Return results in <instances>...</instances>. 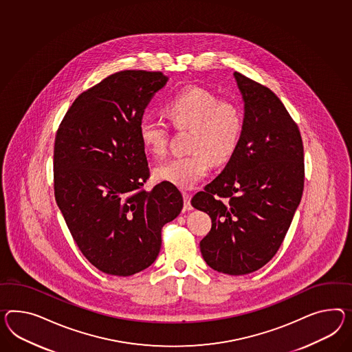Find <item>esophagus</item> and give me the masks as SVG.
<instances>
[{
    "label": "esophagus",
    "instance_id": "34e87169",
    "mask_svg": "<svg viewBox=\"0 0 352 352\" xmlns=\"http://www.w3.org/2000/svg\"><path fill=\"white\" fill-rule=\"evenodd\" d=\"M182 197H184V207H185V209H188V210H191L192 207H191V203H190V200H191L190 194L182 192Z\"/></svg>",
    "mask_w": 352,
    "mask_h": 352
}]
</instances>
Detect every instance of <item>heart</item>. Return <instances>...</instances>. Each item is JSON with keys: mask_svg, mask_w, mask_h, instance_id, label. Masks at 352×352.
Instances as JSON below:
<instances>
[{"mask_svg": "<svg viewBox=\"0 0 352 352\" xmlns=\"http://www.w3.org/2000/svg\"><path fill=\"white\" fill-rule=\"evenodd\" d=\"M164 113L173 126L190 130L188 151L155 168L160 180L190 189L210 170V161L225 163L240 144L243 130V109L237 102L221 100L214 91L190 87L164 104ZM139 138L146 152L155 157L167 153L170 126L158 118H143Z\"/></svg>", "mask_w": 352, "mask_h": 352, "instance_id": "1", "label": "heart"}]
</instances>
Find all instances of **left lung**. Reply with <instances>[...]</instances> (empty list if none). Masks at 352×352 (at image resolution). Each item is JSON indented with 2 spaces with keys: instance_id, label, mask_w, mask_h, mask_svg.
Instances as JSON below:
<instances>
[{
  "instance_id": "8db88e82",
  "label": "left lung",
  "mask_w": 352,
  "mask_h": 352,
  "mask_svg": "<svg viewBox=\"0 0 352 352\" xmlns=\"http://www.w3.org/2000/svg\"><path fill=\"white\" fill-rule=\"evenodd\" d=\"M234 75L245 103L241 140L191 204L212 219L200 241L204 261L214 271L241 276L278 252L302 197L305 166L298 124L280 98L261 82Z\"/></svg>"
}]
</instances>
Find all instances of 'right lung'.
Returning <instances> with one entry per match:
<instances>
[{
    "label": "right lung",
    "instance_id": "add662e5",
    "mask_svg": "<svg viewBox=\"0 0 352 352\" xmlns=\"http://www.w3.org/2000/svg\"><path fill=\"white\" fill-rule=\"evenodd\" d=\"M166 82L161 72L112 74L74 100L56 133V203L82 255L107 274L148 268L161 250L163 226L182 209L171 182L143 189L151 171L139 124Z\"/></svg>",
    "mask_w": 352,
    "mask_h": 352
}]
</instances>
